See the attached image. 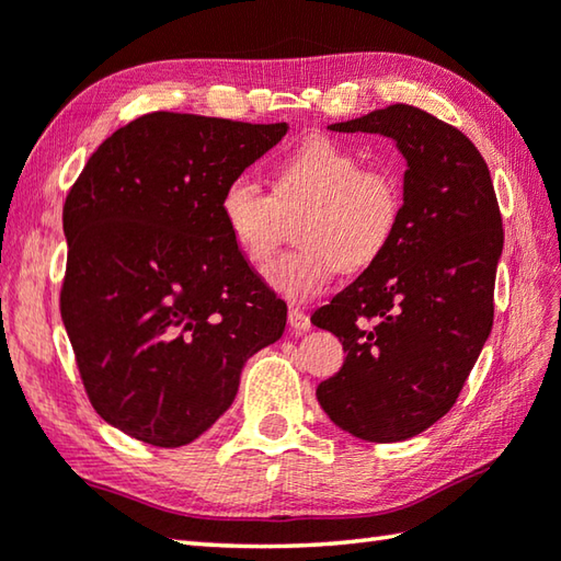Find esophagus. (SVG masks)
Wrapping results in <instances>:
<instances>
[{"mask_svg": "<svg viewBox=\"0 0 561 561\" xmlns=\"http://www.w3.org/2000/svg\"><path fill=\"white\" fill-rule=\"evenodd\" d=\"M289 325H291V331H297V333H304V331H309L311 329V319H309V313H304L301 309H289Z\"/></svg>", "mask_w": 561, "mask_h": 561, "instance_id": "34e87169", "label": "esophagus"}]
</instances>
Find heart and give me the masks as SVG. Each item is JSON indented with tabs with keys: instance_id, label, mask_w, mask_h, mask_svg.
<instances>
[{
	"instance_id": "heart-1",
	"label": "heart",
	"mask_w": 561,
	"mask_h": 561,
	"mask_svg": "<svg viewBox=\"0 0 561 561\" xmlns=\"http://www.w3.org/2000/svg\"><path fill=\"white\" fill-rule=\"evenodd\" d=\"M222 226L242 257L264 267L297 220L299 248L267 270L291 301H309L343 270L358 272L390 248L404 210L402 183L390 169L363 167L358 151L331 137H309L272 169L267 193L232 179L218 203Z\"/></svg>"
}]
</instances>
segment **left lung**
I'll use <instances>...</instances> for the list:
<instances>
[{
	"label": "left lung",
	"instance_id": "obj_1",
	"mask_svg": "<svg viewBox=\"0 0 561 561\" xmlns=\"http://www.w3.org/2000/svg\"><path fill=\"white\" fill-rule=\"evenodd\" d=\"M331 129L397 141L404 210L382 257L311 316L345 351L316 397L343 432L404 442L451 410L491 335L501 208L481 151L430 112L397 103Z\"/></svg>",
	"mask_w": 561,
	"mask_h": 561
}]
</instances>
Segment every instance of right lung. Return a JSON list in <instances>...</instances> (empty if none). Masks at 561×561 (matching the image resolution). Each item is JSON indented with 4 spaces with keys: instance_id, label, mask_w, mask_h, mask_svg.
Masks as SVG:
<instances>
[{
    "instance_id": "1",
    "label": "right lung",
    "mask_w": 561,
    "mask_h": 561,
    "mask_svg": "<svg viewBox=\"0 0 561 561\" xmlns=\"http://www.w3.org/2000/svg\"><path fill=\"white\" fill-rule=\"evenodd\" d=\"M287 129L151 112L107 137L68 191L60 319L90 404L131 439H198L236 400L242 365L282 339L287 304L218 203Z\"/></svg>"
}]
</instances>
